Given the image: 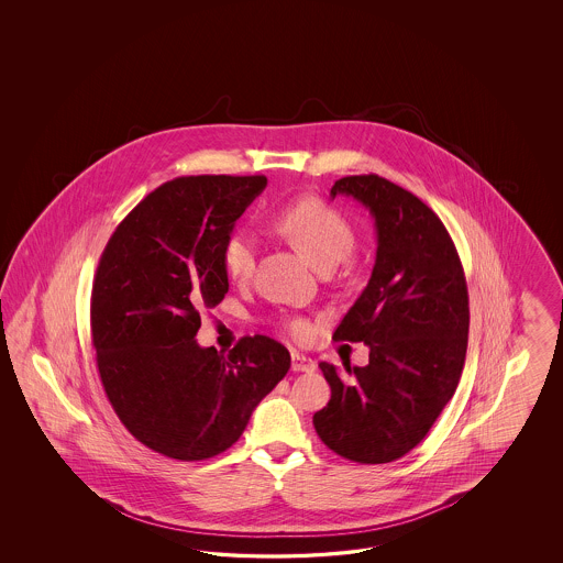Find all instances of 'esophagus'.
<instances>
[{
  "label": "esophagus",
  "mask_w": 563,
  "mask_h": 563,
  "mask_svg": "<svg viewBox=\"0 0 563 563\" xmlns=\"http://www.w3.org/2000/svg\"><path fill=\"white\" fill-rule=\"evenodd\" d=\"M290 369L297 372V374H299V372H301V374H311V372H316V361L292 351V353H290Z\"/></svg>",
  "instance_id": "obj_1"
}]
</instances>
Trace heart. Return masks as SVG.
Segmentation results:
<instances>
[{
  "mask_svg": "<svg viewBox=\"0 0 563 563\" xmlns=\"http://www.w3.org/2000/svg\"><path fill=\"white\" fill-rule=\"evenodd\" d=\"M274 229L318 271H332L346 260L355 245V233L349 221L332 206L316 198L290 202L274 217ZM256 239L247 231H233L222 245L224 273L235 280H245L256 268ZM292 339L307 341L313 325L306 318L285 322Z\"/></svg>",
  "mask_w": 563,
  "mask_h": 563,
  "instance_id": "heart-1",
  "label": "heart"
}]
</instances>
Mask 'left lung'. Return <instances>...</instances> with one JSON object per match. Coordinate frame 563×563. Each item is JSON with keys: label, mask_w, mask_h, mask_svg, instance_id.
Returning <instances> with one entry per match:
<instances>
[{"label": "left lung", "mask_w": 563, "mask_h": 563, "mask_svg": "<svg viewBox=\"0 0 563 563\" xmlns=\"http://www.w3.org/2000/svg\"><path fill=\"white\" fill-rule=\"evenodd\" d=\"M351 196L374 217L372 278L334 341L369 346L365 367L320 363L330 402L313 415L320 440L342 459L384 464L410 452L461 379L468 290L461 257L438 214L377 175L342 177L330 198Z\"/></svg>", "instance_id": "obj_1"}]
</instances>
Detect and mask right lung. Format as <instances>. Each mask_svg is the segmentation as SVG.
I'll return each instance as SVG.
<instances>
[{
  "mask_svg": "<svg viewBox=\"0 0 563 563\" xmlns=\"http://www.w3.org/2000/svg\"><path fill=\"white\" fill-rule=\"evenodd\" d=\"M268 179L177 177L120 222L92 283L90 328L102 388L121 423L154 452L205 461L238 442L287 375L289 351L245 336L224 355L200 346V309L229 290L224 239Z\"/></svg>",
  "mask_w": 563,
  "mask_h": 563,
  "instance_id": "right-lung-1",
  "label": "right lung"
}]
</instances>
